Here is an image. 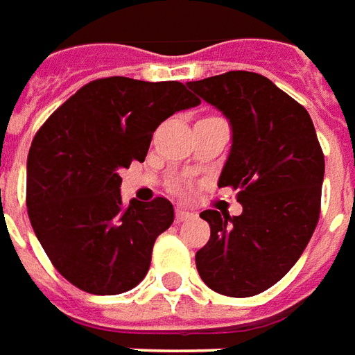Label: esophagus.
Returning a JSON list of instances; mask_svg holds the SVG:
<instances>
[{"instance_id": "1", "label": "esophagus", "mask_w": 355, "mask_h": 355, "mask_svg": "<svg viewBox=\"0 0 355 355\" xmlns=\"http://www.w3.org/2000/svg\"><path fill=\"white\" fill-rule=\"evenodd\" d=\"M191 218H193V214L187 212V210H178L175 212V220L178 222H185V220H191Z\"/></svg>"}]
</instances>
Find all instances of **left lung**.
Wrapping results in <instances>:
<instances>
[{
	"instance_id": "1",
	"label": "left lung",
	"mask_w": 355,
	"mask_h": 355,
	"mask_svg": "<svg viewBox=\"0 0 355 355\" xmlns=\"http://www.w3.org/2000/svg\"><path fill=\"white\" fill-rule=\"evenodd\" d=\"M230 120L231 150L218 185L239 189L241 216L205 210L210 239L200 279L233 298L254 296L298 262L319 220L325 158L308 110L262 74L231 70L187 84Z\"/></svg>"
}]
</instances>
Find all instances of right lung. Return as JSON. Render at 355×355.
<instances>
[{"label": "right lung", "mask_w": 355, "mask_h": 355, "mask_svg": "<svg viewBox=\"0 0 355 355\" xmlns=\"http://www.w3.org/2000/svg\"><path fill=\"white\" fill-rule=\"evenodd\" d=\"M180 82L93 80L47 118L26 162V206L62 277L89 294H120L147 275L157 237L173 222L168 198L122 202L120 170L145 160L153 133L197 107Z\"/></svg>", "instance_id": "1"}]
</instances>
